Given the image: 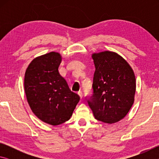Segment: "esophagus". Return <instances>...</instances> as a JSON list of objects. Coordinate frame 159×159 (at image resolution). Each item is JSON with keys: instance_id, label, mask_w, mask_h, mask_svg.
<instances>
[{"instance_id": "1", "label": "esophagus", "mask_w": 159, "mask_h": 159, "mask_svg": "<svg viewBox=\"0 0 159 159\" xmlns=\"http://www.w3.org/2000/svg\"><path fill=\"white\" fill-rule=\"evenodd\" d=\"M78 95H79V97H80V98H82V97H83V93H82L81 91H79V92H78Z\"/></svg>"}]
</instances>
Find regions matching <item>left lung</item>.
<instances>
[{"instance_id": "8db88e82", "label": "left lung", "mask_w": 159, "mask_h": 159, "mask_svg": "<svg viewBox=\"0 0 159 159\" xmlns=\"http://www.w3.org/2000/svg\"><path fill=\"white\" fill-rule=\"evenodd\" d=\"M92 58L94 94L88 105L97 120L112 124L122 120L133 106L135 76L128 61L113 51L94 52Z\"/></svg>"}]
</instances>
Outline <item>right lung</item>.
Instances as JSON below:
<instances>
[{
	"instance_id": "1",
	"label": "right lung",
	"mask_w": 159,
	"mask_h": 159,
	"mask_svg": "<svg viewBox=\"0 0 159 159\" xmlns=\"http://www.w3.org/2000/svg\"><path fill=\"white\" fill-rule=\"evenodd\" d=\"M61 56L50 52L34 58L25 75V90L31 111L42 121L52 125L70 119L80 97L69 89L58 68Z\"/></svg>"
}]
</instances>
